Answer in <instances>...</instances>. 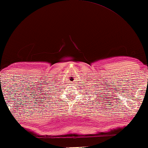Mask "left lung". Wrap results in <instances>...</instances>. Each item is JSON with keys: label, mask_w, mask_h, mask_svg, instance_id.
Segmentation results:
<instances>
[{"label": "left lung", "mask_w": 148, "mask_h": 148, "mask_svg": "<svg viewBox=\"0 0 148 148\" xmlns=\"http://www.w3.org/2000/svg\"><path fill=\"white\" fill-rule=\"evenodd\" d=\"M99 95H100V94H99ZM94 101H96V100H94Z\"/></svg>", "instance_id": "obj_1"}]
</instances>
